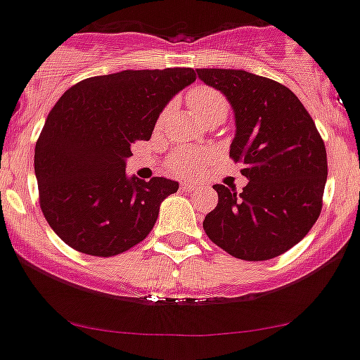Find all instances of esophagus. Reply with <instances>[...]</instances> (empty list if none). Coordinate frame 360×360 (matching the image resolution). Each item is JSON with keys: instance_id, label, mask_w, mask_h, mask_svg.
Wrapping results in <instances>:
<instances>
[{"instance_id": "obj_1", "label": "esophagus", "mask_w": 360, "mask_h": 360, "mask_svg": "<svg viewBox=\"0 0 360 360\" xmlns=\"http://www.w3.org/2000/svg\"><path fill=\"white\" fill-rule=\"evenodd\" d=\"M181 188L183 190H193V188H197V183H193V181H184V183H181Z\"/></svg>"}]
</instances>
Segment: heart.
<instances>
[{"mask_svg":"<svg viewBox=\"0 0 360 360\" xmlns=\"http://www.w3.org/2000/svg\"><path fill=\"white\" fill-rule=\"evenodd\" d=\"M188 105H190L191 112L195 114L197 120H202L207 114L214 112V110H226V100L223 95L212 87L207 86H197L193 87L186 96ZM209 153L205 151H193V149H177L172 153L169 160V169L177 176H188V174L195 172Z\"/></svg>","mask_w":360,"mask_h":360,"instance_id":"obj_1","label":"heart"}]
</instances>
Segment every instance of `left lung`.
Returning a JSON list of instances; mask_svg holds the SVG:
<instances>
[{
	"label": "left lung",
	"instance_id": "left-lung-1",
	"mask_svg": "<svg viewBox=\"0 0 360 360\" xmlns=\"http://www.w3.org/2000/svg\"><path fill=\"white\" fill-rule=\"evenodd\" d=\"M236 117L230 158L248 184H214L218 205L204 218L209 239L240 260H269L302 240L322 211L327 153L301 100L283 84L244 70L198 68Z\"/></svg>",
	"mask_w": 360,
	"mask_h": 360
}]
</instances>
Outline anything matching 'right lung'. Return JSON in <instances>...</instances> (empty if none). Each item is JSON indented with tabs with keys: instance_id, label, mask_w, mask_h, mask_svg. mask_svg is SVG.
Segmentation results:
<instances>
[{
	"instance_id": "add662e5",
	"label": "right lung",
	"mask_w": 360,
	"mask_h": 360,
	"mask_svg": "<svg viewBox=\"0 0 360 360\" xmlns=\"http://www.w3.org/2000/svg\"><path fill=\"white\" fill-rule=\"evenodd\" d=\"M197 79L193 68L124 70L63 93L34 146L45 219L80 253L114 257L146 239L179 184L128 177L131 144L149 141L167 103Z\"/></svg>"
}]
</instances>
